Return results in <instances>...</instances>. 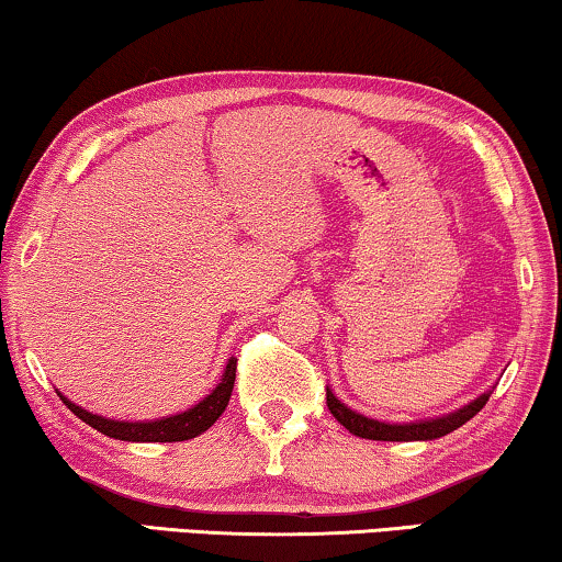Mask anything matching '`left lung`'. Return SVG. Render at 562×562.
Masks as SVG:
<instances>
[{
	"instance_id": "obj_1",
	"label": "left lung",
	"mask_w": 562,
	"mask_h": 562,
	"mask_svg": "<svg viewBox=\"0 0 562 562\" xmlns=\"http://www.w3.org/2000/svg\"><path fill=\"white\" fill-rule=\"evenodd\" d=\"M494 386H488L484 394H479L476 400H471L469 405L453 409V413L438 415V417H425V420H413V423H386V420H376V417L361 415L357 409H351L346 402H341L334 394V390H326V402L330 415L336 417L338 423L344 425L346 430L353 432V436L367 438V440H436L448 436L471 420L473 415L481 413V407L486 405L488 397H492Z\"/></svg>"
}]
</instances>
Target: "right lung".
Listing matches in <instances>:
<instances>
[{
  "instance_id": "add662e5",
  "label": "right lung",
  "mask_w": 562,
  "mask_h": 562,
  "mask_svg": "<svg viewBox=\"0 0 562 562\" xmlns=\"http://www.w3.org/2000/svg\"><path fill=\"white\" fill-rule=\"evenodd\" d=\"M236 379V359L232 357L226 361L224 374H221V382L213 386V390L205 394L199 405L183 409V413L157 417V420H114V417L93 415L89 409L78 407L76 402H70L66 394H60V400L66 402L70 413H74L78 420L91 425L93 430L104 432V436L114 440H126V442H178V440H191L201 436L211 428L213 423L218 420L221 413H224L228 400H232Z\"/></svg>"
}]
</instances>
